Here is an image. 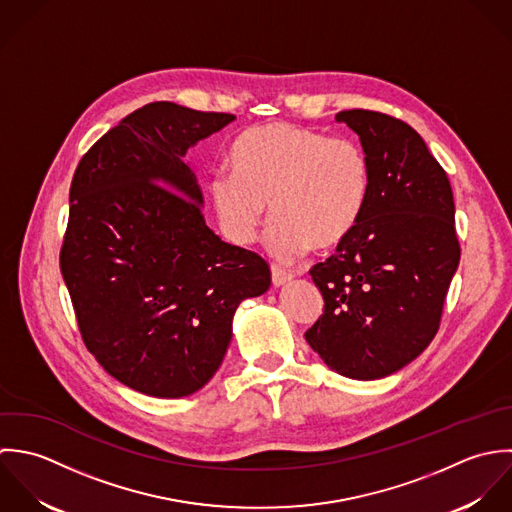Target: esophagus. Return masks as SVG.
Listing matches in <instances>:
<instances>
[{"instance_id":"obj_1","label":"esophagus","mask_w":512,"mask_h":512,"mask_svg":"<svg viewBox=\"0 0 512 512\" xmlns=\"http://www.w3.org/2000/svg\"><path fill=\"white\" fill-rule=\"evenodd\" d=\"M271 275H273V285H277V287L289 283V281L295 277L291 271H287V269H283V267H279V265H273V267H271Z\"/></svg>"}]
</instances>
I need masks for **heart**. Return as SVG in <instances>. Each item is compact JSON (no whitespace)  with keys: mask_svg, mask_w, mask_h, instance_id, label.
Returning a JSON list of instances; mask_svg holds the SVG:
<instances>
[{"mask_svg":"<svg viewBox=\"0 0 512 512\" xmlns=\"http://www.w3.org/2000/svg\"><path fill=\"white\" fill-rule=\"evenodd\" d=\"M233 176H215L209 198L225 237L247 245L275 219L269 247L291 259L312 245L332 249L358 225L368 196V160L348 138L291 122L245 130L229 152Z\"/></svg>","mask_w":512,"mask_h":512,"instance_id":"obj_1","label":"heart"}]
</instances>
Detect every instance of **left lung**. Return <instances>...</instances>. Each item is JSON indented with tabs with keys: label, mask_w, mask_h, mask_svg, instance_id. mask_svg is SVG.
Returning a JSON list of instances; mask_svg holds the SVG:
<instances>
[{
	"label": "left lung",
	"mask_w": 512,
	"mask_h": 512,
	"mask_svg": "<svg viewBox=\"0 0 512 512\" xmlns=\"http://www.w3.org/2000/svg\"><path fill=\"white\" fill-rule=\"evenodd\" d=\"M362 142L368 196L354 231L310 269L324 308L310 348L354 380L390 376L439 330L461 259L449 178L408 122L352 108L336 114Z\"/></svg>",
	"instance_id": "obj_1"
}]
</instances>
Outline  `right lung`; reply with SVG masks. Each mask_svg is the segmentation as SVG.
<instances>
[{"mask_svg":"<svg viewBox=\"0 0 512 512\" xmlns=\"http://www.w3.org/2000/svg\"><path fill=\"white\" fill-rule=\"evenodd\" d=\"M235 116L150 103L81 158L59 265L81 338L104 370L154 398L198 392L219 368L233 312L271 287L269 263L221 241L188 148Z\"/></svg>","mask_w":512,"mask_h":512,"instance_id":"right-lung-1","label":"right lung"}]
</instances>
